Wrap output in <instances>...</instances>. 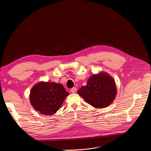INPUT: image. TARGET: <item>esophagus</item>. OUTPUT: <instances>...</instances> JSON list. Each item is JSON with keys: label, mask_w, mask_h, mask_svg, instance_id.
<instances>
[{"label": "esophagus", "mask_w": 151, "mask_h": 151, "mask_svg": "<svg viewBox=\"0 0 151 151\" xmlns=\"http://www.w3.org/2000/svg\"><path fill=\"white\" fill-rule=\"evenodd\" d=\"M70 91H71V93H75L76 92V88L75 87L72 88L71 89Z\"/></svg>", "instance_id": "obj_1"}]
</instances>
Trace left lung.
<instances>
[{
  "mask_svg": "<svg viewBox=\"0 0 151 151\" xmlns=\"http://www.w3.org/2000/svg\"><path fill=\"white\" fill-rule=\"evenodd\" d=\"M78 94L95 108H104L115 100L117 90L114 78L105 72L91 76L87 85L78 90Z\"/></svg>",
  "mask_w": 151,
  "mask_h": 151,
  "instance_id": "8db88e82",
  "label": "left lung"
}]
</instances>
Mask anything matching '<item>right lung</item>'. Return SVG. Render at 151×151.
Segmentation results:
<instances>
[{"mask_svg":"<svg viewBox=\"0 0 151 151\" xmlns=\"http://www.w3.org/2000/svg\"><path fill=\"white\" fill-rule=\"evenodd\" d=\"M69 94L60 83L41 81L32 88L30 102L40 114L52 115L59 110Z\"/></svg>","mask_w":151,"mask_h":151,"instance_id":"obj_1","label":"right lung"}]
</instances>
